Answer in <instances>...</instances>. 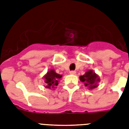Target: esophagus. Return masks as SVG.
Listing matches in <instances>:
<instances>
[{
	"instance_id": "esophagus-1",
	"label": "esophagus",
	"mask_w": 129,
	"mask_h": 129,
	"mask_svg": "<svg viewBox=\"0 0 129 129\" xmlns=\"http://www.w3.org/2000/svg\"><path fill=\"white\" fill-rule=\"evenodd\" d=\"M76 72H75V71H70V74H72V75H74V74H76Z\"/></svg>"
}]
</instances>
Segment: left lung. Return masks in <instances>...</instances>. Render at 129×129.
<instances>
[{"label": "left lung", "mask_w": 129, "mask_h": 129, "mask_svg": "<svg viewBox=\"0 0 129 129\" xmlns=\"http://www.w3.org/2000/svg\"><path fill=\"white\" fill-rule=\"evenodd\" d=\"M80 80L84 84L85 86L92 90L98 86L97 83L100 82V78L96 73L92 70H88L83 76H80Z\"/></svg>", "instance_id": "left-lung-1"}]
</instances>
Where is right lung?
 <instances>
[{"mask_svg":"<svg viewBox=\"0 0 129 129\" xmlns=\"http://www.w3.org/2000/svg\"><path fill=\"white\" fill-rule=\"evenodd\" d=\"M62 77V75L58 74L55 72L54 70H50L43 76L44 84L45 88L49 89L55 88L58 85L59 81Z\"/></svg>","mask_w":129,"mask_h":129,"instance_id":"obj_1","label":"right lung"}]
</instances>
